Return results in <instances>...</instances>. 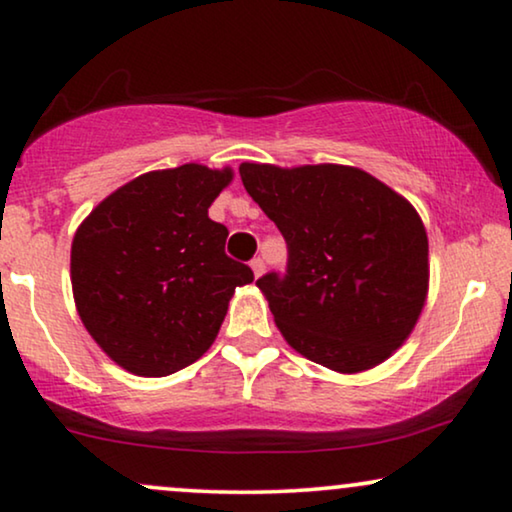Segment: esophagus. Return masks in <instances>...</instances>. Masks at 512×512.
Segmentation results:
<instances>
[{"mask_svg":"<svg viewBox=\"0 0 512 512\" xmlns=\"http://www.w3.org/2000/svg\"><path fill=\"white\" fill-rule=\"evenodd\" d=\"M249 265H251V270H254V275H256V277H261L263 272H265V263H263V258H254V261H251Z\"/></svg>","mask_w":512,"mask_h":512,"instance_id":"1","label":"esophagus"}]
</instances>
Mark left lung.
Segmentation results:
<instances>
[{"label": "left lung", "mask_w": 512, "mask_h": 512, "mask_svg": "<svg viewBox=\"0 0 512 512\" xmlns=\"http://www.w3.org/2000/svg\"><path fill=\"white\" fill-rule=\"evenodd\" d=\"M284 235L286 272L256 286L284 340L314 363L361 373L415 328L429 291V240L403 195L349 165H240Z\"/></svg>", "instance_id": "1"}]
</instances>
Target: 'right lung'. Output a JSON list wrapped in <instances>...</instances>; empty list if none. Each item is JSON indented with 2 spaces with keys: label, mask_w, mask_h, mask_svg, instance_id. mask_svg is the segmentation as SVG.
I'll return each instance as SVG.
<instances>
[{
  "label": "right lung",
  "mask_w": 512,
  "mask_h": 512,
  "mask_svg": "<svg viewBox=\"0 0 512 512\" xmlns=\"http://www.w3.org/2000/svg\"><path fill=\"white\" fill-rule=\"evenodd\" d=\"M233 170L146 172L97 205L72 242L79 317L104 354L142 377L191 366L212 347L249 265L226 256L228 228L209 219Z\"/></svg>",
  "instance_id": "1"
}]
</instances>
